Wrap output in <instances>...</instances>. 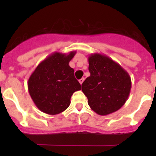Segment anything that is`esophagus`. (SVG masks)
<instances>
[{
    "label": "esophagus",
    "instance_id": "esophagus-1",
    "mask_svg": "<svg viewBox=\"0 0 156 156\" xmlns=\"http://www.w3.org/2000/svg\"><path fill=\"white\" fill-rule=\"evenodd\" d=\"M84 78H81V79L79 80V83H80V84H82V83L84 82Z\"/></svg>",
    "mask_w": 156,
    "mask_h": 156
}]
</instances>
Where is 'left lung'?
<instances>
[{"mask_svg": "<svg viewBox=\"0 0 156 156\" xmlns=\"http://www.w3.org/2000/svg\"><path fill=\"white\" fill-rule=\"evenodd\" d=\"M88 78L81 84L93 111L106 115L118 111L126 103L131 89V80L127 71L111 58L101 53L88 56Z\"/></svg>", "mask_w": 156, "mask_h": 156, "instance_id": "left-lung-1", "label": "left lung"}]
</instances>
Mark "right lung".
<instances>
[{"mask_svg":"<svg viewBox=\"0 0 156 156\" xmlns=\"http://www.w3.org/2000/svg\"><path fill=\"white\" fill-rule=\"evenodd\" d=\"M76 53L54 52L38 64L30 75L28 89L39 110L48 115L65 111L71 103V97L81 90L69 62Z\"/></svg>","mask_w":156,"mask_h":156,"instance_id":"right-lung-1","label":"right lung"}]
</instances>
